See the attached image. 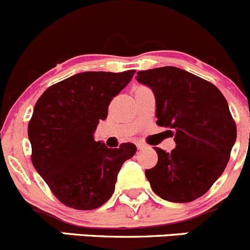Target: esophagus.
Masks as SVG:
<instances>
[{
    "instance_id": "34e87169",
    "label": "esophagus",
    "mask_w": 250,
    "mask_h": 250,
    "mask_svg": "<svg viewBox=\"0 0 250 250\" xmlns=\"http://www.w3.org/2000/svg\"><path fill=\"white\" fill-rule=\"evenodd\" d=\"M137 147H138V150H143V149H145V147H147V145L144 144V143H138Z\"/></svg>"
}]
</instances>
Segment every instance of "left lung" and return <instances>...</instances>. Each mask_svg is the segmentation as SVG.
I'll return each instance as SVG.
<instances>
[{
	"mask_svg": "<svg viewBox=\"0 0 250 250\" xmlns=\"http://www.w3.org/2000/svg\"><path fill=\"white\" fill-rule=\"evenodd\" d=\"M156 101V125L167 128L176 147H155L157 164L145 171L152 190L172 203L204 195L227 166L237 128L229 104L210 82L177 67L138 72Z\"/></svg>",
	"mask_w": 250,
	"mask_h": 250,
	"instance_id": "left-lung-1",
	"label": "left lung"
}]
</instances>
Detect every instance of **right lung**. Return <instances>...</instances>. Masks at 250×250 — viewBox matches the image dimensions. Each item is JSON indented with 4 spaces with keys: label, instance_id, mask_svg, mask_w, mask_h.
Returning a JSON list of instances; mask_svg holds the SVG:
<instances>
[{
    "label": "right lung",
    "instance_id": "obj_1",
    "mask_svg": "<svg viewBox=\"0 0 250 250\" xmlns=\"http://www.w3.org/2000/svg\"><path fill=\"white\" fill-rule=\"evenodd\" d=\"M134 73H78L51 85L36 101L28 125L31 162L66 207L93 210L105 204L123 162L137 152L132 143L110 149L94 139L110 103Z\"/></svg>",
    "mask_w": 250,
    "mask_h": 250
}]
</instances>
